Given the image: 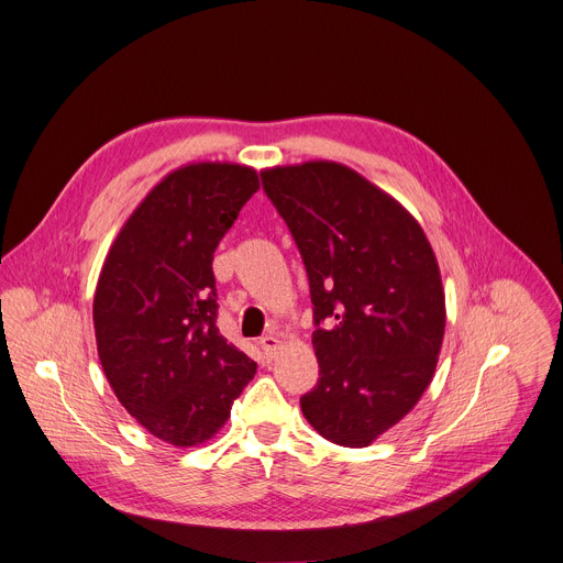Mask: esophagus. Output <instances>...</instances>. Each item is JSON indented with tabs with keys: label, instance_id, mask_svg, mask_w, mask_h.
Instances as JSON below:
<instances>
[{
	"label": "esophagus",
	"instance_id": "esophagus-1",
	"mask_svg": "<svg viewBox=\"0 0 563 563\" xmlns=\"http://www.w3.org/2000/svg\"><path fill=\"white\" fill-rule=\"evenodd\" d=\"M258 344H262L266 358H273L277 354V350H279V340L275 335H264L262 340H258Z\"/></svg>",
	"mask_w": 563,
	"mask_h": 563
}]
</instances>
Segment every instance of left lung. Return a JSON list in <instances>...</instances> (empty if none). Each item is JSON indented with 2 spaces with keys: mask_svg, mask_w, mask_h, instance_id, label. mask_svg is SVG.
<instances>
[{
  "mask_svg": "<svg viewBox=\"0 0 563 563\" xmlns=\"http://www.w3.org/2000/svg\"><path fill=\"white\" fill-rule=\"evenodd\" d=\"M262 183L309 275L320 378L301 412L324 440L369 446L435 374L446 324L438 258L412 216L347 166H275Z\"/></svg>",
  "mask_w": 563,
  "mask_h": 563,
  "instance_id": "left-lung-1",
  "label": "left lung"
}]
</instances>
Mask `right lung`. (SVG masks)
I'll list each match as a JSON object with an SVG mask.
<instances>
[{
  "label": "right lung",
  "mask_w": 563,
  "mask_h": 563,
  "mask_svg": "<svg viewBox=\"0 0 563 563\" xmlns=\"http://www.w3.org/2000/svg\"><path fill=\"white\" fill-rule=\"evenodd\" d=\"M256 170L200 162L168 176L114 239L95 292L97 350L121 406L173 446L213 438L256 363L219 327L213 252Z\"/></svg>",
  "instance_id": "add662e5"
}]
</instances>
